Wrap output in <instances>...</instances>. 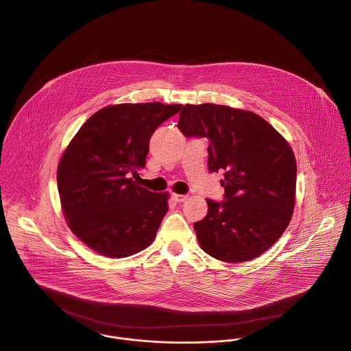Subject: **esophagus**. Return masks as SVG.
<instances>
[{
    "label": "esophagus",
    "mask_w": 351,
    "mask_h": 351,
    "mask_svg": "<svg viewBox=\"0 0 351 351\" xmlns=\"http://www.w3.org/2000/svg\"><path fill=\"white\" fill-rule=\"evenodd\" d=\"M173 199L177 201V202H184V201L188 199L186 195H178V193H173Z\"/></svg>",
    "instance_id": "obj_1"
}]
</instances>
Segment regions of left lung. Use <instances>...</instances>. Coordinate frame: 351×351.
Instances as JSON below:
<instances>
[{"label": "left lung", "instance_id": "1", "mask_svg": "<svg viewBox=\"0 0 351 351\" xmlns=\"http://www.w3.org/2000/svg\"><path fill=\"white\" fill-rule=\"evenodd\" d=\"M178 128L208 138L209 171H226V200L206 199L208 213L193 226L201 249L228 263L263 254L295 209L298 166L289 143L256 113L216 104H186Z\"/></svg>", "mask_w": 351, "mask_h": 351}]
</instances>
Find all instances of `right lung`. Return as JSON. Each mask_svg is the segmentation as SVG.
<instances>
[{"mask_svg":"<svg viewBox=\"0 0 351 351\" xmlns=\"http://www.w3.org/2000/svg\"><path fill=\"white\" fill-rule=\"evenodd\" d=\"M181 104L109 105L90 116L63 152L56 181L73 234L100 255L124 258L154 242L169 193L134 180L146 166L150 138Z\"/></svg>","mask_w":351,"mask_h":351,"instance_id":"1","label":"right lung"}]
</instances>
